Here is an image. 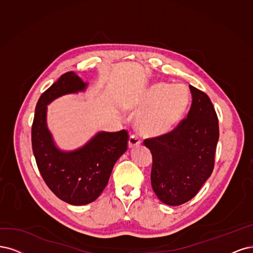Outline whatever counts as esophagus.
Listing matches in <instances>:
<instances>
[{
  "instance_id": "esophagus-1",
  "label": "esophagus",
  "mask_w": 253,
  "mask_h": 253,
  "mask_svg": "<svg viewBox=\"0 0 253 253\" xmlns=\"http://www.w3.org/2000/svg\"><path fill=\"white\" fill-rule=\"evenodd\" d=\"M141 144V140L140 137H137L136 135L132 134L130 135L129 140H128V148H133V147H136V146H138Z\"/></svg>"
}]
</instances>
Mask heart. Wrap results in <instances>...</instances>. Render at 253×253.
Instances as JSON below:
<instances>
[{
	"mask_svg": "<svg viewBox=\"0 0 253 253\" xmlns=\"http://www.w3.org/2000/svg\"><path fill=\"white\" fill-rule=\"evenodd\" d=\"M189 93L181 84L153 83L128 103L132 111L144 109L135 121L136 129L150 137L166 135L180 124L187 106Z\"/></svg>",
	"mask_w": 253,
	"mask_h": 253,
	"instance_id": "b5f03b06",
	"label": "heart"
}]
</instances>
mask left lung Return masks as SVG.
Masks as SVG:
<instances>
[{
    "label": "left lung",
    "mask_w": 253,
    "mask_h": 253,
    "mask_svg": "<svg viewBox=\"0 0 253 253\" xmlns=\"http://www.w3.org/2000/svg\"><path fill=\"white\" fill-rule=\"evenodd\" d=\"M189 88L192 104L187 118L172 132L144 142L152 154V189L169 206L194 198L214 167L219 135L216 113L206 93Z\"/></svg>",
    "instance_id": "1"
}]
</instances>
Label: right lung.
<instances>
[{
	"label": "right lung",
	"instance_id": "1",
	"mask_svg": "<svg viewBox=\"0 0 253 253\" xmlns=\"http://www.w3.org/2000/svg\"><path fill=\"white\" fill-rule=\"evenodd\" d=\"M87 87L88 83L76 72L64 73L41 95L31 128L32 150L41 175L56 197L76 206L100 197L128 142L125 130L100 131L78 149L66 151L58 147L47 126V105L60 96L84 92Z\"/></svg>",
	"mask_w": 253,
	"mask_h": 253
}]
</instances>
